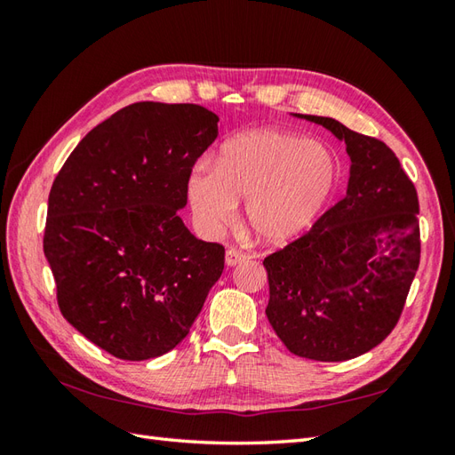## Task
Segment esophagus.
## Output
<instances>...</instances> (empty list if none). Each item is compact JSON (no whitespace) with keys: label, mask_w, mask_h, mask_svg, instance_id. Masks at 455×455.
Listing matches in <instances>:
<instances>
[{"label":"esophagus","mask_w":455,"mask_h":455,"mask_svg":"<svg viewBox=\"0 0 455 455\" xmlns=\"http://www.w3.org/2000/svg\"><path fill=\"white\" fill-rule=\"evenodd\" d=\"M243 262H246V256H244V254L236 252V250H227V254H225V264H227L228 267H235V266L243 264Z\"/></svg>","instance_id":"34e87169"}]
</instances>
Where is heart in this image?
I'll list each match as a JSON object with an SVG mask.
<instances>
[{
	"label": "heart",
	"instance_id": "heart-1",
	"mask_svg": "<svg viewBox=\"0 0 455 455\" xmlns=\"http://www.w3.org/2000/svg\"><path fill=\"white\" fill-rule=\"evenodd\" d=\"M338 181L340 162L328 144L264 127L227 139L217 164L199 162L188 178V197L205 230L227 227L246 199L248 225L258 238L285 246L323 219Z\"/></svg>",
	"mask_w": 455,
	"mask_h": 455
}]
</instances>
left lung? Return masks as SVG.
<instances>
[{"label": "left lung", "mask_w": 455, "mask_h": 455, "mask_svg": "<svg viewBox=\"0 0 455 455\" xmlns=\"http://www.w3.org/2000/svg\"><path fill=\"white\" fill-rule=\"evenodd\" d=\"M346 144V197L295 243L264 259L267 321L287 350L316 362L370 352L397 324L420 259L419 197L381 140L316 115Z\"/></svg>", "instance_id": "8db88e82"}]
</instances>
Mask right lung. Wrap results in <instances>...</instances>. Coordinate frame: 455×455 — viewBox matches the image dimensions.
Instances as JSON below:
<instances>
[{
  "mask_svg": "<svg viewBox=\"0 0 455 455\" xmlns=\"http://www.w3.org/2000/svg\"><path fill=\"white\" fill-rule=\"evenodd\" d=\"M217 123L193 103L127 105L85 134L52 183L44 256L58 307L119 360L173 350L225 267V248L180 217Z\"/></svg>",
  "mask_w": 455,
  "mask_h": 455,
  "instance_id": "obj_1",
  "label": "right lung"
}]
</instances>
